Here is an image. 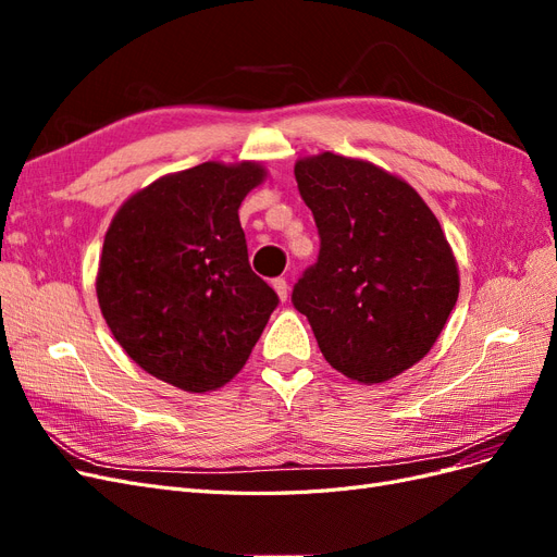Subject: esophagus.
Segmentation results:
<instances>
[{"instance_id": "obj_1", "label": "esophagus", "mask_w": 557, "mask_h": 557, "mask_svg": "<svg viewBox=\"0 0 557 557\" xmlns=\"http://www.w3.org/2000/svg\"><path fill=\"white\" fill-rule=\"evenodd\" d=\"M274 290H276V295H278V299L281 301H285V299H288V295H290V285H288V281H285V278H274Z\"/></svg>"}]
</instances>
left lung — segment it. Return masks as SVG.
Masks as SVG:
<instances>
[{"instance_id":"8db88e82","label":"left lung","mask_w":557,"mask_h":557,"mask_svg":"<svg viewBox=\"0 0 557 557\" xmlns=\"http://www.w3.org/2000/svg\"><path fill=\"white\" fill-rule=\"evenodd\" d=\"M295 178L320 234L318 262L293 290L325 360L364 385L423 360L458 301L460 274L436 215L383 166L325 153Z\"/></svg>"}]
</instances>
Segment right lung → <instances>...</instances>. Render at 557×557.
Wrapping results in <instances>:
<instances>
[{
	"label": "right lung",
	"instance_id": "obj_1",
	"mask_svg": "<svg viewBox=\"0 0 557 557\" xmlns=\"http://www.w3.org/2000/svg\"><path fill=\"white\" fill-rule=\"evenodd\" d=\"M260 162H201L129 195L107 230L97 301L144 372L211 393L242 372L278 297L248 264L244 197Z\"/></svg>",
	"mask_w": 557,
	"mask_h": 557
}]
</instances>
